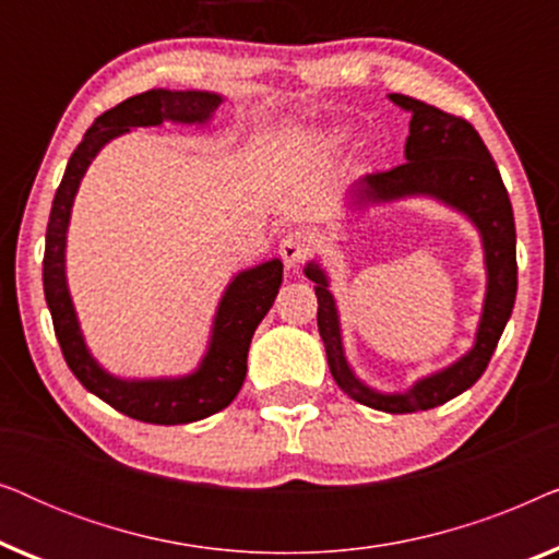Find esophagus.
<instances>
[{"mask_svg": "<svg viewBox=\"0 0 559 559\" xmlns=\"http://www.w3.org/2000/svg\"><path fill=\"white\" fill-rule=\"evenodd\" d=\"M310 251H312V239L302 231L287 234L280 243V257L287 266H300L305 259L310 257Z\"/></svg>", "mask_w": 559, "mask_h": 559, "instance_id": "34e87169", "label": "esophagus"}]
</instances>
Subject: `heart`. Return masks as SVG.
<instances>
[{
	"instance_id": "1",
	"label": "heart",
	"mask_w": 559,
	"mask_h": 559,
	"mask_svg": "<svg viewBox=\"0 0 559 559\" xmlns=\"http://www.w3.org/2000/svg\"><path fill=\"white\" fill-rule=\"evenodd\" d=\"M323 140H325V144H341L343 140H346V132H343V129H331V132L323 134Z\"/></svg>"
}]
</instances>
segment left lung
<instances>
[{
	"label": "left lung",
	"instance_id": "obj_1",
	"mask_svg": "<svg viewBox=\"0 0 559 559\" xmlns=\"http://www.w3.org/2000/svg\"><path fill=\"white\" fill-rule=\"evenodd\" d=\"M389 102L412 114L409 136L404 144L407 163L389 173L358 178L348 190L350 205L369 209L404 198H432L476 226L486 264V297L476 341L457 361L417 379L404 392H379L364 384L350 369L331 277L318 259L305 264V277L316 282L318 331L325 343L335 384L366 407L404 415L440 407L471 389L486 371L516 300V228L499 167L468 121L402 94H389Z\"/></svg>",
	"mask_w": 559,
	"mask_h": 559
}]
</instances>
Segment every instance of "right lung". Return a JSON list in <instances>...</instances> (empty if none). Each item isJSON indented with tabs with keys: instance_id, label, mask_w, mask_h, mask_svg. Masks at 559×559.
Wrapping results in <instances>:
<instances>
[{
	"instance_id": "right-lung-1",
	"label": "right lung",
	"mask_w": 559,
	"mask_h": 559,
	"mask_svg": "<svg viewBox=\"0 0 559 559\" xmlns=\"http://www.w3.org/2000/svg\"><path fill=\"white\" fill-rule=\"evenodd\" d=\"M224 96L213 91H170L152 88L104 111L83 142L68 159L66 175L52 198L48 231H45L43 287L48 300L52 328H56L60 350L75 379L111 404L121 415L150 425H188L216 415L239 394L247 377V354L251 335L270 312L282 285V262L270 259L249 270L234 274L221 295L213 316L209 348L190 373L157 379H121L114 377L96 361L83 338L79 316H75L71 289L66 277V243L68 224L75 193L94 157L117 136L136 127L173 124H209Z\"/></svg>"
}]
</instances>
